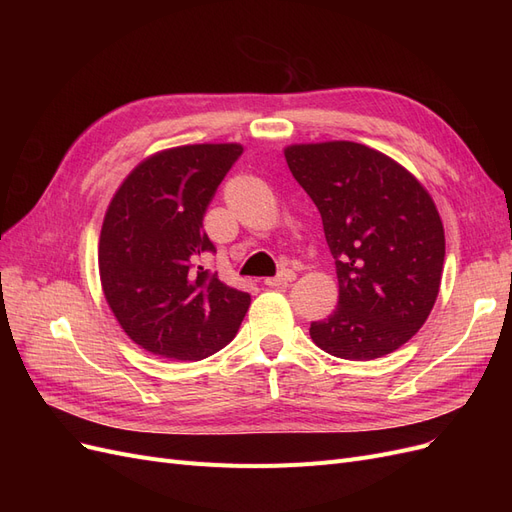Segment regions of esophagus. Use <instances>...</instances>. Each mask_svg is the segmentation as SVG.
Segmentation results:
<instances>
[{"label": "esophagus", "mask_w": 512, "mask_h": 512, "mask_svg": "<svg viewBox=\"0 0 512 512\" xmlns=\"http://www.w3.org/2000/svg\"><path fill=\"white\" fill-rule=\"evenodd\" d=\"M294 277H297V273H294L292 269H282V271L277 273L275 277H269V280H265V284H267V286H271V288H275V286H284V284L292 282Z\"/></svg>", "instance_id": "1"}]
</instances>
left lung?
Segmentation results:
<instances>
[{
    "mask_svg": "<svg viewBox=\"0 0 512 512\" xmlns=\"http://www.w3.org/2000/svg\"><path fill=\"white\" fill-rule=\"evenodd\" d=\"M292 177L320 211L339 301L312 322L314 344L339 359L391 354L436 303L444 228L427 190L384 153L350 141L292 145Z\"/></svg>",
    "mask_w": 512,
    "mask_h": 512,
    "instance_id": "8db88e82",
    "label": "left lung"
}]
</instances>
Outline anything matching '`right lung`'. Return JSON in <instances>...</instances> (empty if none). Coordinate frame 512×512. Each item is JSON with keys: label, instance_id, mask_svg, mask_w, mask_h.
<instances>
[{"label": "right lung", "instance_id": "right-lung-1", "mask_svg": "<svg viewBox=\"0 0 512 512\" xmlns=\"http://www.w3.org/2000/svg\"><path fill=\"white\" fill-rule=\"evenodd\" d=\"M241 145H185L138 164L108 205L100 280L121 329L151 354L200 361L237 335L252 299L203 269L207 207Z\"/></svg>", "mask_w": 512, "mask_h": 512}]
</instances>
